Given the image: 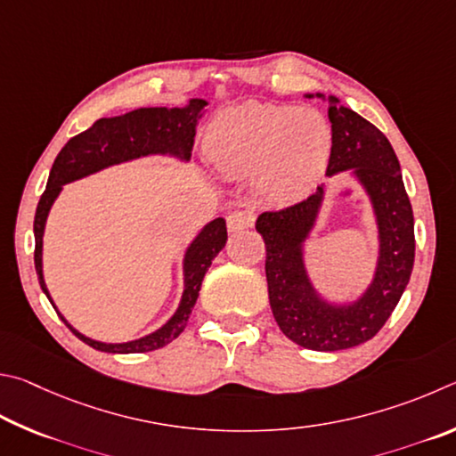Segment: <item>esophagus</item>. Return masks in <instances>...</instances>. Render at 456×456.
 <instances>
[{"label": "esophagus", "mask_w": 456, "mask_h": 456, "mask_svg": "<svg viewBox=\"0 0 456 456\" xmlns=\"http://www.w3.org/2000/svg\"><path fill=\"white\" fill-rule=\"evenodd\" d=\"M226 224L230 232H242V230L254 226V214L248 210H234L228 214Z\"/></svg>", "instance_id": "34e87169"}]
</instances>
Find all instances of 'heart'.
<instances>
[{
	"label": "heart",
	"mask_w": 456,
	"mask_h": 456,
	"mask_svg": "<svg viewBox=\"0 0 456 456\" xmlns=\"http://www.w3.org/2000/svg\"><path fill=\"white\" fill-rule=\"evenodd\" d=\"M210 164L226 178L254 174V186L274 202L298 198L324 174L332 130L321 111L248 102L216 119L206 138Z\"/></svg>",
	"instance_id": "1"
}]
</instances>
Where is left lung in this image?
<instances>
[{"instance_id": "1", "label": "left lung", "mask_w": 456, "mask_h": 456, "mask_svg": "<svg viewBox=\"0 0 456 456\" xmlns=\"http://www.w3.org/2000/svg\"><path fill=\"white\" fill-rule=\"evenodd\" d=\"M332 154L326 174L353 170L366 186L379 218L380 260L369 292L353 306L324 305L310 286L300 242L316 218L322 188L300 202L258 216L256 230L266 246L270 308L281 330L302 348L345 350L377 334L401 300L414 265V218L401 164L377 126L332 98Z\"/></svg>"}]
</instances>
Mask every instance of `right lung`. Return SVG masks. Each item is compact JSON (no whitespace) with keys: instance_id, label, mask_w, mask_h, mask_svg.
Here are the masks:
<instances>
[{"instance_id":"right-lung-1","label":"right lung","mask_w":456,"mask_h":456,"mask_svg":"<svg viewBox=\"0 0 456 456\" xmlns=\"http://www.w3.org/2000/svg\"><path fill=\"white\" fill-rule=\"evenodd\" d=\"M204 106V100H191L186 108H138L127 111L124 116L102 118L90 130L74 135L61 148L52 166L44 194L39 198L34 220L36 273L47 298H50V294H47L42 276V236L47 212H50L53 200L58 198L63 183L82 178V175H87L95 170H102L106 166L126 162V159L138 156L154 154V151H172V154H178L182 158H190L196 135V118L198 111ZM226 240V220L216 218L191 242L186 252V260H183V276H186L183 281H186V289H183L180 308L175 310V314L167 321V324H164L159 330L151 332L146 338L126 342V345H106V342L86 338L84 334L71 329L61 314L60 318L79 340H84L87 346L95 350H102V353H148V350L170 345L186 329L206 270L210 268L216 254L224 248Z\"/></svg>"}]
</instances>
